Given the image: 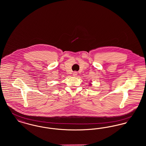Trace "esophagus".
<instances>
[{"label": "esophagus", "instance_id": "obj_1", "mask_svg": "<svg viewBox=\"0 0 146 146\" xmlns=\"http://www.w3.org/2000/svg\"><path fill=\"white\" fill-rule=\"evenodd\" d=\"M77 72H73V76H76V75H77Z\"/></svg>", "mask_w": 146, "mask_h": 146}]
</instances>
